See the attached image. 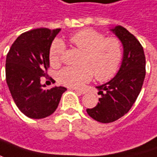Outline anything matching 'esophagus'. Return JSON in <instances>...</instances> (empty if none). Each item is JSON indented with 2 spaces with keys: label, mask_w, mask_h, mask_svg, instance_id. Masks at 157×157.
<instances>
[{
  "label": "esophagus",
  "mask_w": 157,
  "mask_h": 157,
  "mask_svg": "<svg viewBox=\"0 0 157 157\" xmlns=\"http://www.w3.org/2000/svg\"><path fill=\"white\" fill-rule=\"evenodd\" d=\"M77 93H79V94H85L86 93V90H77V89H75V90Z\"/></svg>",
  "instance_id": "1"
}]
</instances>
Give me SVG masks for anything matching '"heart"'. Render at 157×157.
<instances>
[{"mask_svg": "<svg viewBox=\"0 0 157 157\" xmlns=\"http://www.w3.org/2000/svg\"><path fill=\"white\" fill-rule=\"evenodd\" d=\"M69 42L83 52L79 67H65L58 75L60 83L71 88L82 87L92 78L93 74L98 81H107L117 72L122 60L121 42L115 37L106 38L101 33L84 29L70 36ZM65 44L59 40L52 42L50 60L54 67L61 63Z\"/></svg>", "mask_w": 157, "mask_h": 157, "instance_id": "obj_1", "label": "heart"}]
</instances>
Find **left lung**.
I'll return each mask as SVG.
<instances>
[{
	"mask_svg": "<svg viewBox=\"0 0 157 157\" xmlns=\"http://www.w3.org/2000/svg\"><path fill=\"white\" fill-rule=\"evenodd\" d=\"M110 31L123 44V61L114 78L96 87L98 94L101 95L97 106L86 110L91 118L103 124L115 122L129 112L141 90L146 75V58L140 42L121 25Z\"/></svg>",
	"mask_w": 157,
	"mask_h": 157,
	"instance_id": "1",
	"label": "left lung"
}]
</instances>
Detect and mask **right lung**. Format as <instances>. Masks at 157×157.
<instances>
[{
    "instance_id": "1",
    "label": "right lung",
    "mask_w": 157,
    "mask_h": 157,
    "mask_svg": "<svg viewBox=\"0 0 157 157\" xmlns=\"http://www.w3.org/2000/svg\"><path fill=\"white\" fill-rule=\"evenodd\" d=\"M60 28H37L20 34L6 58V82L18 109L29 118L42 119L55 112L65 87L45 90L41 77L50 67V49Z\"/></svg>"
}]
</instances>
